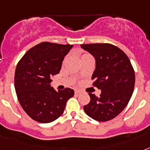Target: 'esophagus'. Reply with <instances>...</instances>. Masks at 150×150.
Here are the masks:
<instances>
[{
	"label": "esophagus",
	"mask_w": 150,
	"mask_h": 150,
	"mask_svg": "<svg viewBox=\"0 0 150 150\" xmlns=\"http://www.w3.org/2000/svg\"><path fill=\"white\" fill-rule=\"evenodd\" d=\"M81 93H82V91H81V90H75V94H80Z\"/></svg>",
	"instance_id": "obj_1"
}]
</instances>
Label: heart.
I'll list each match as a JSON object with an SVG mask.
<instances>
[{"label": "heart", "mask_w": 150, "mask_h": 150, "mask_svg": "<svg viewBox=\"0 0 150 150\" xmlns=\"http://www.w3.org/2000/svg\"><path fill=\"white\" fill-rule=\"evenodd\" d=\"M84 55H85V54H84Z\"/></svg>", "instance_id": "1"}]
</instances>
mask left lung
Instances as JSON below:
<instances>
[{
	"mask_svg": "<svg viewBox=\"0 0 150 150\" xmlns=\"http://www.w3.org/2000/svg\"><path fill=\"white\" fill-rule=\"evenodd\" d=\"M81 47L96 60L93 86L101 90L100 97L89 93L90 102L83 109L96 121H110L125 108L132 97L135 86L132 65L120 48L110 43L82 44Z\"/></svg>",
	"mask_w": 150,
	"mask_h": 150,
	"instance_id": "1",
	"label": "left lung"
}]
</instances>
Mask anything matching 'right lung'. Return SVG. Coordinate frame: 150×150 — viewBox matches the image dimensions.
<instances>
[{
	"mask_svg": "<svg viewBox=\"0 0 150 150\" xmlns=\"http://www.w3.org/2000/svg\"><path fill=\"white\" fill-rule=\"evenodd\" d=\"M73 46L43 42L25 54L15 73L18 100L25 112L34 121L50 123L63 114L74 90L56 91L50 86L52 77L60 72L64 57Z\"/></svg>",
	"mask_w": 150,
	"mask_h": 150,
	"instance_id": "1",
	"label": "right lung"
}]
</instances>
